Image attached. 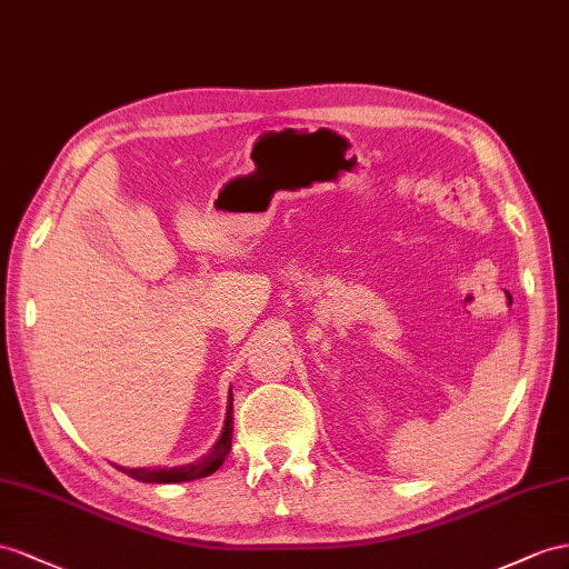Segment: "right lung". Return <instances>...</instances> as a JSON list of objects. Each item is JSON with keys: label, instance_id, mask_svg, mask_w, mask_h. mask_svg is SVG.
I'll return each mask as SVG.
<instances>
[{"label": "right lung", "instance_id": "obj_1", "mask_svg": "<svg viewBox=\"0 0 569 569\" xmlns=\"http://www.w3.org/2000/svg\"><path fill=\"white\" fill-rule=\"evenodd\" d=\"M230 440H232V395L228 399V413H226V426L218 442L203 455L201 459L184 463V466H172V469H120L132 476L134 480H141V483H184V480H197V478H207L211 476L218 466H221L230 451Z\"/></svg>", "mask_w": 569, "mask_h": 569}]
</instances>
